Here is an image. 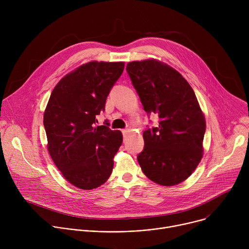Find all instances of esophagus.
<instances>
[{"mask_svg":"<svg viewBox=\"0 0 249 249\" xmlns=\"http://www.w3.org/2000/svg\"><path fill=\"white\" fill-rule=\"evenodd\" d=\"M122 133H123V136L126 137L129 133H130V130L129 129H125V130H122Z\"/></svg>","mask_w":249,"mask_h":249,"instance_id":"1","label":"esophagus"}]
</instances>
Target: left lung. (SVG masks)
Returning <instances> with one entry per match:
<instances>
[{"label":"left lung","instance_id":"1","mask_svg":"<svg viewBox=\"0 0 249 249\" xmlns=\"http://www.w3.org/2000/svg\"><path fill=\"white\" fill-rule=\"evenodd\" d=\"M132 84L159 127L144 131L138 162L149 179L162 186L186 180L203 157L205 115L194 90L175 69L157 59L129 62Z\"/></svg>","mask_w":249,"mask_h":249}]
</instances>
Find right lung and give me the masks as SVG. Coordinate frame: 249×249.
I'll list each match as a JSON object with an SVG mask.
<instances>
[{"mask_svg":"<svg viewBox=\"0 0 249 249\" xmlns=\"http://www.w3.org/2000/svg\"><path fill=\"white\" fill-rule=\"evenodd\" d=\"M124 66V62L83 64L60 80L48 100L43 124L49 155L65 179L80 189L99 187L112 172L123 136L108 126H95V116L104 110Z\"/></svg>","mask_w":249,"mask_h":249,"instance_id":"obj_1","label":"right lung"}]
</instances>
